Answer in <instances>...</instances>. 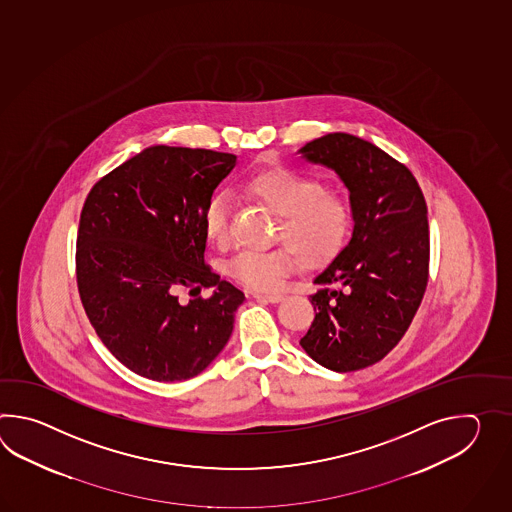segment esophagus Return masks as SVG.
<instances>
[{
  "mask_svg": "<svg viewBox=\"0 0 512 512\" xmlns=\"http://www.w3.org/2000/svg\"><path fill=\"white\" fill-rule=\"evenodd\" d=\"M256 300H261V302H271V304H278V302H282L283 294L282 293H254L252 294Z\"/></svg>",
  "mask_w": 512,
  "mask_h": 512,
  "instance_id": "34e87169",
  "label": "esophagus"
}]
</instances>
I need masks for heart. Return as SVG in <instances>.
Masks as SVG:
<instances>
[{
    "label": "heart",
    "instance_id": "b5f03b06",
    "mask_svg": "<svg viewBox=\"0 0 512 512\" xmlns=\"http://www.w3.org/2000/svg\"><path fill=\"white\" fill-rule=\"evenodd\" d=\"M241 190L245 196L280 216L276 238L285 245L272 251H243L227 263L236 282L271 291L296 261L307 269L320 267L337 256L348 238L351 212L348 201L335 190L287 166H271L249 175ZM230 197L216 194L203 212V229L208 240L223 247L229 241Z\"/></svg>",
    "mask_w": 512,
    "mask_h": 512
}]
</instances>
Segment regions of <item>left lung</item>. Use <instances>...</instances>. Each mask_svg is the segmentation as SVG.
Returning a JSON list of instances; mask_svg holds the SVG:
<instances>
[{"mask_svg":"<svg viewBox=\"0 0 512 512\" xmlns=\"http://www.w3.org/2000/svg\"><path fill=\"white\" fill-rule=\"evenodd\" d=\"M348 188L353 230L313 283L316 315L300 346L327 370L355 371L403 338L428 282L425 197L412 172L379 146L327 133L298 150Z\"/></svg>","mask_w":512,"mask_h":512,"instance_id":"obj_1","label":"left lung"}]
</instances>
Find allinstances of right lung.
Wrapping results in <instances>:
<instances>
[{"mask_svg":"<svg viewBox=\"0 0 512 512\" xmlns=\"http://www.w3.org/2000/svg\"><path fill=\"white\" fill-rule=\"evenodd\" d=\"M238 157L150 146L87 196L77 280L89 322L128 370L159 382L192 379L227 346L245 294L205 261L203 212ZM214 286L210 299L178 293Z\"/></svg>","mask_w":512,"mask_h":512,"instance_id":"1","label":"right lung"}]
</instances>
